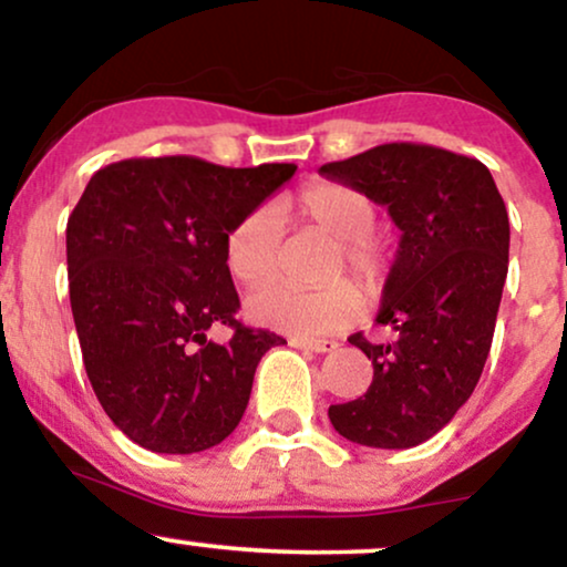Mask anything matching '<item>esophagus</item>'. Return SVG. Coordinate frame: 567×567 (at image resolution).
<instances>
[{"mask_svg": "<svg viewBox=\"0 0 567 567\" xmlns=\"http://www.w3.org/2000/svg\"><path fill=\"white\" fill-rule=\"evenodd\" d=\"M290 343L296 349L317 351V354H324V351H336L338 349L336 341H322V338H290Z\"/></svg>", "mask_w": 567, "mask_h": 567, "instance_id": "esophagus-1", "label": "esophagus"}]
</instances>
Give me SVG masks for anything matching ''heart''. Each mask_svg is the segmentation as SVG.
I'll return each instance as SVG.
<instances>
[{"mask_svg":"<svg viewBox=\"0 0 567 567\" xmlns=\"http://www.w3.org/2000/svg\"><path fill=\"white\" fill-rule=\"evenodd\" d=\"M285 213L333 234L338 250L330 271L347 266L368 290H381L392 271V250L373 234L379 207L357 186L341 181H309L282 205ZM282 226L271 207H252L226 234V269L237 282L256 285L279 266ZM362 309V292L347 277L330 279L320 288H298L290 282H269L247 298V317L264 328L290 336L333 333L354 320Z\"/></svg>","mask_w":567,"mask_h":567,"instance_id":"heart-1","label":"heart"}]
</instances>
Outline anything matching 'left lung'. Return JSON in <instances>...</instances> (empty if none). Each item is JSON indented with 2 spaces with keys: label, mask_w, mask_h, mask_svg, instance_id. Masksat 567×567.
Returning a JSON list of instances; mask_svg holds the SVG:
<instances>
[{
  "label": "left lung",
  "mask_w": 567,
  "mask_h": 567,
  "mask_svg": "<svg viewBox=\"0 0 567 567\" xmlns=\"http://www.w3.org/2000/svg\"><path fill=\"white\" fill-rule=\"evenodd\" d=\"M320 173L386 205L402 231L375 317L392 341L349 338L373 362V383L330 405V424L357 445H421L483 375L509 271L506 205L483 162L426 143H383Z\"/></svg>",
  "instance_id": "1"
}]
</instances>
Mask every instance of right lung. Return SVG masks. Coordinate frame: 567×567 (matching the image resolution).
I'll list each match as a JSON object with an SVG mask.
<instances>
[{"mask_svg":"<svg viewBox=\"0 0 567 567\" xmlns=\"http://www.w3.org/2000/svg\"><path fill=\"white\" fill-rule=\"evenodd\" d=\"M296 165L220 167L138 157L101 167L66 224L69 298L93 392L154 453H199L243 419L252 375L282 336L237 320L226 234ZM233 328L229 344L206 338Z\"/></svg>","mask_w":567,"mask_h":567,"instance_id":"add662e5","label":"right lung"}]
</instances>
